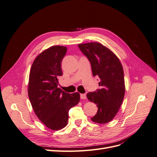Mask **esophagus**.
<instances>
[{"label": "esophagus", "mask_w": 157, "mask_h": 157, "mask_svg": "<svg viewBox=\"0 0 157 157\" xmlns=\"http://www.w3.org/2000/svg\"><path fill=\"white\" fill-rule=\"evenodd\" d=\"M80 98L82 99H85L86 98V94H80Z\"/></svg>", "instance_id": "esophagus-1"}]
</instances>
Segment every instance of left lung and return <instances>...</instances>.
<instances>
[{
    "label": "left lung",
    "instance_id": "8db88e82",
    "mask_svg": "<svg viewBox=\"0 0 157 157\" xmlns=\"http://www.w3.org/2000/svg\"><path fill=\"white\" fill-rule=\"evenodd\" d=\"M78 46L91 63L94 77L98 76L100 79V88L86 95L88 100L98 107L91 120L98 124H106L116 116L124 97L122 65L118 57L101 43L91 42Z\"/></svg>",
    "mask_w": 157,
    "mask_h": 157
}]
</instances>
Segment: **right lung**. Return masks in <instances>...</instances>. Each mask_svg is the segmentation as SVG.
Wrapping results in <instances>:
<instances>
[{"mask_svg": "<svg viewBox=\"0 0 157 157\" xmlns=\"http://www.w3.org/2000/svg\"><path fill=\"white\" fill-rule=\"evenodd\" d=\"M67 52L63 46H52L38 55L30 69L28 96L39 119L52 130L67 124L69 110L80 101V94L66 93L58 88L62 76L61 61Z\"/></svg>", "mask_w": 157, "mask_h": 157, "instance_id": "right-lung-1", "label": "right lung"}]
</instances>
